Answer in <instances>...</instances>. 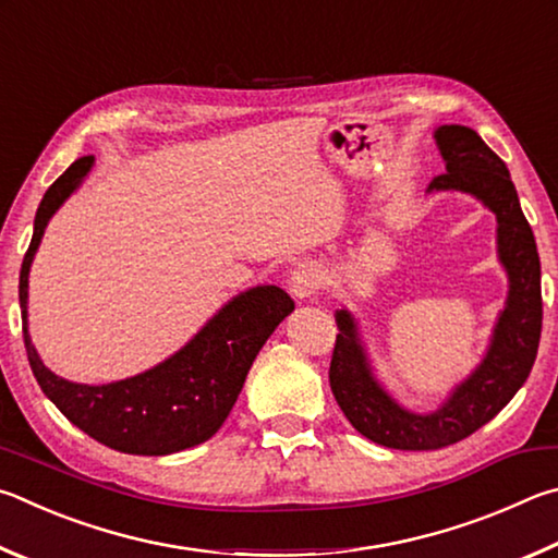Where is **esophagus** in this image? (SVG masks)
I'll return each instance as SVG.
<instances>
[{"mask_svg": "<svg viewBox=\"0 0 558 558\" xmlns=\"http://www.w3.org/2000/svg\"><path fill=\"white\" fill-rule=\"evenodd\" d=\"M324 289V271H320L318 264L306 262L299 264V267L291 271L289 277V291L296 299H311L318 291Z\"/></svg>", "mask_w": 558, "mask_h": 558, "instance_id": "esophagus-1", "label": "esophagus"}]
</instances>
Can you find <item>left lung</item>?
Listing matches in <instances>:
<instances>
[{
  "label": "left lung",
  "mask_w": 558,
  "mask_h": 558,
  "mask_svg": "<svg viewBox=\"0 0 558 558\" xmlns=\"http://www.w3.org/2000/svg\"><path fill=\"white\" fill-rule=\"evenodd\" d=\"M436 142L446 159V173L428 183V191H465L481 198L497 215L500 259L510 274V299L495 328V340L483 365L436 414L418 416L397 407L369 375L355 326L338 311L330 389L348 422L369 441L399 451H438L463 441L517 395L532 373L542 338V267L534 232L517 198L505 161L477 132L461 124H444Z\"/></svg>",
  "instance_id": "1"
}]
</instances>
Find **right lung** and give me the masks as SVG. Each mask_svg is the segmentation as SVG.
<instances>
[{
	"label": "right lung",
	"mask_w": 558,
	"mask_h": 558,
	"mask_svg": "<svg viewBox=\"0 0 558 558\" xmlns=\"http://www.w3.org/2000/svg\"><path fill=\"white\" fill-rule=\"evenodd\" d=\"M93 156L75 159L51 183L36 210L34 238L19 274L24 345L28 365L44 395L68 422L95 441L134 456H166L198 446L218 432L238 399L254 357L281 320L294 311V299L279 287H257L232 299L189 345L149 373L122 383L90 387L56 377L26 333L28 267L46 222L90 171Z\"/></svg>",
	"instance_id": "right-lung-1"
}]
</instances>
